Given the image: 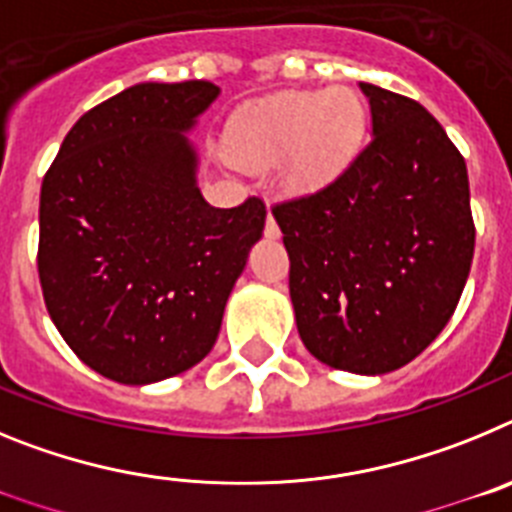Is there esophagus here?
<instances>
[{
  "mask_svg": "<svg viewBox=\"0 0 512 512\" xmlns=\"http://www.w3.org/2000/svg\"><path fill=\"white\" fill-rule=\"evenodd\" d=\"M264 233H266V238H279V225H277V220H274V215H271V212H266Z\"/></svg>",
  "mask_w": 512,
  "mask_h": 512,
  "instance_id": "obj_1",
  "label": "esophagus"
}]
</instances>
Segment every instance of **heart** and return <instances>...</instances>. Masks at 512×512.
Returning a JSON list of instances; mask_svg holds the SVG:
<instances>
[{"label": "heart", "instance_id": "1", "mask_svg": "<svg viewBox=\"0 0 512 512\" xmlns=\"http://www.w3.org/2000/svg\"><path fill=\"white\" fill-rule=\"evenodd\" d=\"M364 122V104L348 89L282 92L235 115L230 151L248 166L271 164L292 151V182L320 187L354 158Z\"/></svg>", "mask_w": 512, "mask_h": 512}]
</instances>
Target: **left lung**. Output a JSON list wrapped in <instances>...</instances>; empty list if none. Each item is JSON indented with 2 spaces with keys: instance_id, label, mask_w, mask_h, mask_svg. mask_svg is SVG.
Segmentation results:
<instances>
[{
  "instance_id": "left-lung-1",
  "label": "left lung",
  "mask_w": 512,
  "mask_h": 512,
  "mask_svg": "<svg viewBox=\"0 0 512 512\" xmlns=\"http://www.w3.org/2000/svg\"><path fill=\"white\" fill-rule=\"evenodd\" d=\"M372 140L318 192L274 202L289 295L312 356L395 372L454 315L474 256L464 156L410 97L361 81Z\"/></svg>"
}]
</instances>
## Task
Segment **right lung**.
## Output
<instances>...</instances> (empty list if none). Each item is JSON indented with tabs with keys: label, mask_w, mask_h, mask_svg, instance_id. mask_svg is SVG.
Here are the masks:
<instances>
[{
	"label": "right lung",
	"mask_w": 512,
	"mask_h": 512,
	"mask_svg": "<svg viewBox=\"0 0 512 512\" xmlns=\"http://www.w3.org/2000/svg\"><path fill=\"white\" fill-rule=\"evenodd\" d=\"M217 97L210 81L135 84L63 138L40 187L38 277L69 348L102 377L151 384L215 346L266 205L212 207L184 130Z\"/></svg>",
	"instance_id": "right-lung-1"
}]
</instances>
